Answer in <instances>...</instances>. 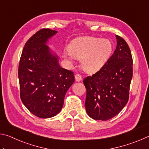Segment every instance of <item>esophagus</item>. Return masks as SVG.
<instances>
[{"label": "esophagus", "instance_id": "34e87169", "mask_svg": "<svg viewBox=\"0 0 149 149\" xmlns=\"http://www.w3.org/2000/svg\"><path fill=\"white\" fill-rule=\"evenodd\" d=\"M75 81H76L79 82V81H81L82 80V77L80 74H75Z\"/></svg>", "mask_w": 149, "mask_h": 149}]
</instances>
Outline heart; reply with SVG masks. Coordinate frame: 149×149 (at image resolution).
Masks as SVG:
<instances>
[{"label":"heart","mask_w":149,"mask_h":149,"mask_svg":"<svg viewBox=\"0 0 149 149\" xmlns=\"http://www.w3.org/2000/svg\"><path fill=\"white\" fill-rule=\"evenodd\" d=\"M112 52V45L108 39L82 37L70 42L64 57L70 64L75 58L81 59V66L87 73L97 72L104 66Z\"/></svg>","instance_id":"heart-1"}]
</instances>
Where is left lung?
Instances as JSON below:
<instances>
[{
    "mask_svg": "<svg viewBox=\"0 0 149 149\" xmlns=\"http://www.w3.org/2000/svg\"><path fill=\"white\" fill-rule=\"evenodd\" d=\"M117 45L114 54L99 72L85 77V109L94 120L106 121L116 116L129 99L133 76V60L130 47L116 35Z\"/></svg>",
    "mask_w": 149,
    "mask_h": 149,
    "instance_id": "1",
    "label": "left lung"
}]
</instances>
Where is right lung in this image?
I'll list each match as a JSON object with an SVG mask.
<instances>
[{"label":"right lung","instance_id":"right-lung-1","mask_svg":"<svg viewBox=\"0 0 149 149\" xmlns=\"http://www.w3.org/2000/svg\"><path fill=\"white\" fill-rule=\"evenodd\" d=\"M58 31L42 29L26 42L20 58V97L29 112L41 118L57 115L67 91L74 84L73 72L60 67L59 57L47 45Z\"/></svg>","mask_w":149,"mask_h":149}]
</instances>
